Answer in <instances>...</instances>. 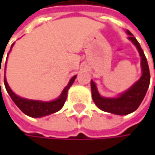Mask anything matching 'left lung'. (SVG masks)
Here are the masks:
<instances>
[{
  "label": "left lung",
  "mask_w": 155,
  "mask_h": 155,
  "mask_svg": "<svg viewBox=\"0 0 155 155\" xmlns=\"http://www.w3.org/2000/svg\"><path fill=\"white\" fill-rule=\"evenodd\" d=\"M127 34L129 36L128 39L137 47L139 52L140 57H141V70H142V75L139 78V80L137 81L126 91L119 94L117 97H114V98L102 97L99 93L95 82L92 80L91 81V96L96 106L103 111L112 113L115 115H120V116L130 114L137 109L146 94V91L150 84L149 66L146 57L143 54V51L141 48V46L138 41L137 40V38L133 36V34L129 30H127Z\"/></svg>",
  "instance_id": "left-lung-1"
}]
</instances>
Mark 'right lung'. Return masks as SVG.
<instances>
[{
  "mask_svg": "<svg viewBox=\"0 0 155 155\" xmlns=\"http://www.w3.org/2000/svg\"><path fill=\"white\" fill-rule=\"evenodd\" d=\"M12 47H13V44L12 45L11 49L12 48ZM5 69H6V64H5ZM76 76L77 75H74L71 78L68 84L63 90L61 95L57 99L51 101L28 100V99H25V98H22V97L16 95L15 93L12 91V89L10 88L5 76H4V85H5L7 92L11 96L12 100L14 101L17 107L19 108L24 114H26L27 116H29L31 117H42L45 116H48L50 114L55 113L63 108V106L66 101V98H67V91H68L69 88L73 85L74 81H75Z\"/></svg>",
  "mask_w": 155,
  "mask_h": 155,
  "instance_id": "right-lung-1",
  "label": "right lung"
}]
</instances>
